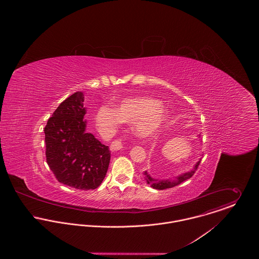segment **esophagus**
Segmentation results:
<instances>
[{"instance_id": "1", "label": "esophagus", "mask_w": 259, "mask_h": 259, "mask_svg": "<svg viewBox=\"0 0 259 259\" xmlns=\"http://www.w3.org/2000/svg\"><path fill=\"white\" fill-rule=\"evenodd\" d=\"M122 148V144L119 141H114L110 145V150L111 151H115Z\"/></svg>"}]
</instances>
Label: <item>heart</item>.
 I'll return each instance as SVG.
<instances>
[{
  "label": "heart",
  "instance_id": "b5f03b06",
  "mask_svg": "<svg viewBox=\"0 0 259 259\" xmlns=\"http://www.w3.org/2000/svg\"><path fill=\"white\" fill-rule=\"evenodd\" d=\"M164 109L157 101L145 98H126L115 105L99 107L94 113L98 130L105 136H111L122 122H132L138 137L146 138L155 133L164 120Z\"/></svg>",
  "mask_w": 259,
  "mask_h": 259
}]
</instances>
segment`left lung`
<instances>
[{
	"instance_id": "left-lung-1",
	"label": "left lung",
	"mask_w": 259,
	"mask_h": 259,
	"mask_svg": "<svg viewBox=\"0 0 259 259\" xmlns=\"http://www.w3.org/2000/svg\"><path fill=\"white\" fill-rule=\"evenodd\" d=\"M197 138H200V137L197 136ZM199 162H200V159L194 164V166H193L192 169H190V170H188V171H186V172H184V174L179 175V176L176 177L175 179H168V180H155V179L151 178V177L148 175V171L146 170V171L144 172L145 180H146L147 184L150 185V186H151L152 188H154V189H159V190H160V189L170 188V187H174V186H176V185H181L183 182H185L186 180L190 179V178L193 176L194 171L197 169V167H198V165H199Z\"/></svg>"
}]
</instances>
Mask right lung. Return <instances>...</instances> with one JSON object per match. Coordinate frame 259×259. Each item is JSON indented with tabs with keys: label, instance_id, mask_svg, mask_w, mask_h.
I'll list each match as a JSON object with an SVG mask.
<instances>
[{
	"label": "right lung",
	"instance_id": "right-lung-1",
	"mask_svg": "<svg viewBox=\"0 0 259 259\" xmlns=\"http://www.w3.org/2000/svg\"><path fill=\"white\" fill-rule=\"evenodd\" d=\"M83 94L76 92L54 111L45 127L47 162L65 185L89 190L103 183L111 160L109 147L85 132Z\"/></svg>",
	"mask_w": 259,
	"mask_h": 259
}]
</instances>
